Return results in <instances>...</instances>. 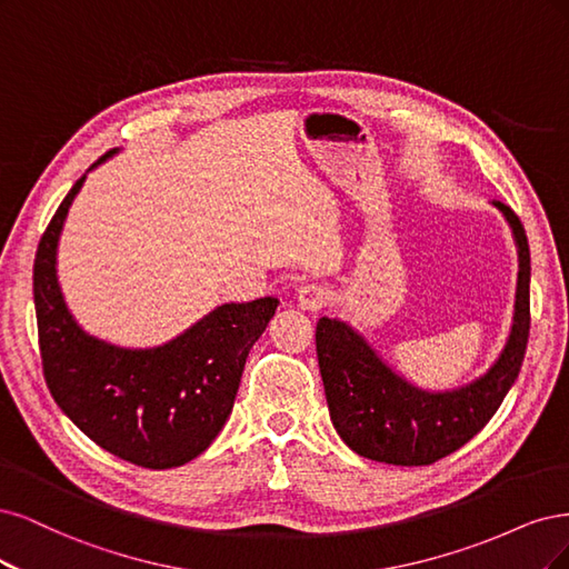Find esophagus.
Instances as JSON below:
<instances>
[{"mask_svg": "<svg viewBox=\"0 0 569 569\" xmlns=\"http://www.w3.org/2000/svg\"><path fill=\"white\" fill-rule=\"evenodd\" d=\"M328 300H331V290H328L326 286H321V283H305V286H300V290H298V305H300L302 309L317 311V309H321Z\"/></svg>", "mask_w": 569, "mask_h": 569, "instance_id": "obj_1", "label": "esophagus"}]
</instances>
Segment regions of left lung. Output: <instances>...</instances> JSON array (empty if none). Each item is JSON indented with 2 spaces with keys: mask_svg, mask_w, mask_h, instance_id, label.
<instances>
[{
  "mask_svg": "<svg viewBox=\"0 0 569 569\" xmlns=\"http://www.w3.org/2000/svg\"><path fill=\"white\" fill-rule=\"evenodd\" d=\"M491 206L512 231L520 269L510 336L480 378L445 392L416 388L350 323L319 319L317 357L328 411L342 442L359 456L392 466H430L470 442L516 382L529 338V243L518 214L501 200Z\"/></svg>",
  "mask_w": 569,
  "mask_h": 569,
  "instance_id": "obj_1",
  "label": "left lung"
}]
</instances>
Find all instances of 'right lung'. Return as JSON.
<instances>
[{
  "instance_id": "add662e5",
  "label": "right lung",
  "mask_w": 569,
  "mask_h": 569,
  "mask_svg": "<svg viewBox=\"0 0 569 569\" xmlns=\"http://www.w3.org/2000/svg\"><path fill=\"white\" fill-rule=\"evenodd\" d=\"M84 179L63 198L34 254L32 292L47 388L91 442L122 461L153 470L184 466L224 428L250 347L279 300L219 305L170 342L139 350L89 336L70 315L57 273L59 238Z\"/></svg>"
}]
</instances>
